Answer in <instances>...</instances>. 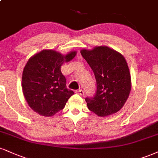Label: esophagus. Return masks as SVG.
<instances>
[{
	"label": "esophagus",
	"mask_w": 158,
	"mask_h": 158,
	"mask_svg": "<svg viewBox=\"0 0 158 158\" xmlns=\"http://www.w3.org/2000/svg\"><path fill=\"white\" fill-rule=\"evenodd\" d=\"M76 93H77V94L81 95V96H83V95L85 94L84 90H76Z\"/></svg>",
	"instance_id": "34e87169"
}]
</instances>
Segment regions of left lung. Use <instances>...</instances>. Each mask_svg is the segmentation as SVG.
Returning a JSON list of instances; mask_svg holds the SVG:
<instances>
[{
  "mask_svg": "<svg viewBox=\"0 0 158 158\" xmlns=\"http://www.w3.org/2000/svg\"><path fill=\"white\" fill-rule=\"evenodd\" d=\"M81 54L94 71L96 91L85 101L89 110L104 117L119 111L130 95L131 77L125 59L107 46L91 51H81Z\"/></svg>",
  "mask_w": 158,
  "mask_h": 158,
  "instance_id": "1",
  "label": "left lung"
}]
</instances>
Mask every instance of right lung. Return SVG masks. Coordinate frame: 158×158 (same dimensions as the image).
<instances>
[{
    "label": "right lung",
    "mask_w": 158,
    "mask_h": 158,
    "mask_svg": "<svg viewBox=\"0 0 158 158\" xmlns=\"http://www.w3.org/2000/svg\"><path fill=\"white\" fill-rule=\"evenodd\" d=\"M77 54L63 56L53 50H43L29 59L22 77V87L28 105L43 116H52L65 106L73 91L67 88L61 66Z\"/></svg>",
    "instance_id": "add662e5"
}]
</instances>
